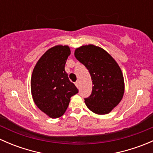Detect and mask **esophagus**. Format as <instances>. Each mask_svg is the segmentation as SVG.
I'll return each instance as SVG.
<instances>
[{
  "label": "esophagus",
  "mask_w": 153,
  "mask_h": 153,
  "mask_svg": "<svg viewBox=\"0 0 153 153\" xmlns=\"http://www.w3.org/2000/svg\"><path fill=\"white\" fill-rule=\"evenodd\" d=\"M75 86H77V87H78V88H79V81H76V82H75Z\"/></svg>",
  "instance_id": "34e87169"
}]
</instances>
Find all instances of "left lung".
<instances>
[{
	"instance_id": "left-lung-1",
	"label": "left lung",
	"mask_w": 153,
	"mask_h": 153,
	"mask_svg": "<svg viewBox=\"0 0 153 153\" xmlns=\"http://www.w3.org/2000/svg\"><path fill=\"white\" fill-rule=\"evenodd\" d=\"M75 56L89 70L92 81V93L84 98L86 106L96 114L109 113L124 95V77L119 66L104 49L91 44L78 48Z\"/></svg>"
}]
</instances>
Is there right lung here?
Returning <instances> with one entry per match:
<instances>
[{
  "mask_svg": "<svg viewBox=\"0 0 153 153\" xmlns=\"http://www.w3.org/2000/svg\"><path fill=\"white\" fill-rule=\"evenodd\" d=\"M69 55L67 46L51 48L40 58L32 72L31 90L34 101L52 118L64 115L70 98L78 92L64 69Z\"/></svg>",
  "mask_w": 153,
  "mask_h": 153,
  "instance_id": "1",
  "label": "right lung"
}]
</instances>
